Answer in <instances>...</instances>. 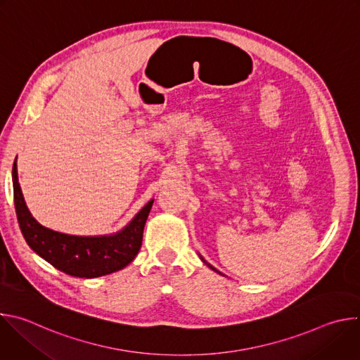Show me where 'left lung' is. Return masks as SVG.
Wrapping results in <instances>:
<instances>
[{"label":"left lung","instance_id":"1","mask_svg":"<svg viewBox=\"0 0 360 360\" xmlns=\"http://www.w3.org/2000/svg\"><path fill=\"white\" fill-rule=\"evenodd\" d=\"M200 259H202V261H203V258H200ZM203 262H205V261H203ZM205 264H207V262H205ZM207 265H208V266H210V268H211V269H214V271H215V272H218V274H221V272H219V271H217V269H215V268H214V266H211V265H210V264H207Z\"/></svg>","mask_w":360,"mask_h":360}]
</instances>
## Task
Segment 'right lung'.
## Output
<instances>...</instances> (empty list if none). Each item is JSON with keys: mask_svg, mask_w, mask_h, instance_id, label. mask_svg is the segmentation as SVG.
<instances>
[{"mask_svg": "<svg viewBox=\"0 0 360 360\" xmlns=\"http://www.w3.org/2000/svg\"><path fill=\"white\" fill-rule=\"evenodd\" d=\"M13 186L17 219L30 248L42 259L67 275L98 278L124 269L142 245L143 226L153 199L120 232L104 236H75L48 229L28 211L18 184L17 162L13 167Z\"/></svg>", "mask_w": 360, "mask_h": 360, "instance_id": "obj_1", "label": "right lung"}]
</instances>
